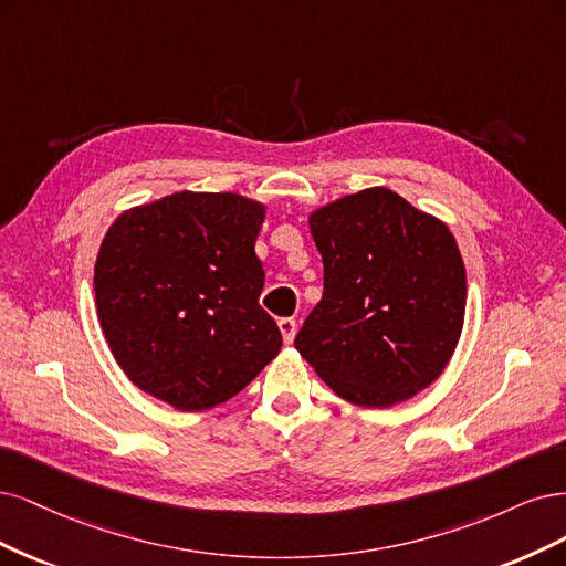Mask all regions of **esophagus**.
Here are the masks:
<instances>
[{
	"label": "esophagus",
	"instance_id": "obj_1",
	"mask_svg": "<svg viewBox=\"0 0 566 566\" xmlns=\"http://www.w3.org/2000/svg\"><path fill=\"white\" fill-rule=\"evenodd\" d=\"M277 324H280V332H282L284 343H286V345L294 343V338H296V319H294V317H284V319H280Z\"/></svg>",
	"mask_w": 566,
	"mask_h": 566
}]
</instances>
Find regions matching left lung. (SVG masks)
Instances as JSON below:
<instances>
[{
    "label": "left lung",
    "instance_id": "left-lung-1",
    "mask_svg": "<svg viewBox=\"0 0 566 566\" xmlns=\"http://www.w3.org/2000/svg\"><path fill=\"white\" fill-rule=\"evenodd\" d=\"M324 294L294 345L345 402L386 409L440 378L465 317V265L440 218L367 188L307 218Z\"/></svg>",
    "mask_w": 566,
    "mask_h": 566
}]
</instances>
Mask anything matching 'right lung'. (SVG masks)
Masks as SVG:
<instances>
[{
  "label": "right lung",
  "instance_id": "obj_1",
  "mask_svg": "<svg viewBox=\"0 0 566 566\" xmlns=\"http://www.w3.org/2000/svg\"><path fill=\"white\" fill-rule=\"evenodd\" d=\"M265 207L237 192H174L117 216L94 268L96 310L134 386L178 411L228 402L277 357L259 296Z\"/></svg>",
  "mask_w": 566,
  "mask_h": 566
}]
</instances>
